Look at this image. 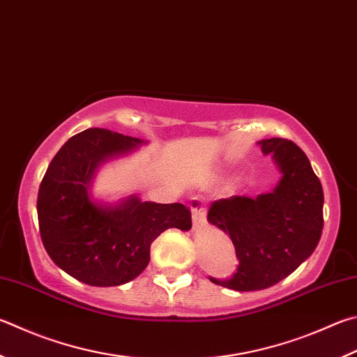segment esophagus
<instances>
[{"mask_svg":"<svg viewBox=\"0 0 357 357\" xmlns=\"http://www.w3.org/2000/svg\"><path fill=\"white\" fill-rule=\"evenodd\" d=\"M189 206H190V211H192L193 228L201 229L206 225V206H204V201L201 199V198H192Z\"/></svg>","mask_w":357,"mask_h":357,"instance_id":"obj_1","label":"esophagus"}]
</instances>
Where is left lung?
<instances>
[{
  "instance_id": "left-lung-1",
  "label": "left lung",
  "mask_w": 357,
  "mask_h": 357,
  "mask_svg": "<svg viewBox=\"0 0 357 357\" xmlns=\"http://www.w3.org/2000/svg\"><path fill=\"white\" fill-rule=\"evenodd\" d=\"M273 158L281 179L256 198L213 201L207 222L231 237L238 259L229 280L211 281L237 291L275 286L300 267L319 245L323 229V189L306 154L286 139L259 140Z\"/></svg>"
}]
</instances>
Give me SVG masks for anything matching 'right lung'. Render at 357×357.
Wrapping results in <instances>:
<instances>
[{
    "instance_id": "add662e5",
    "label": "right lung",
    "mask_w": 357,
    "mask_h": 357,
    "mask_svg": "<svg viewBox=\"0 0 357 357\" xmlns=\"http://www.w3.org/2000/svg\"><path fill=\"white\" fill-rule=\"evenodd\" d=\"M146 144L109 129H86L48 165L37 197L38 228L48 256L75 280L93 287L126 284L146 268L154 238L168 228H192L189 207L181 203L93 198L98 168Z\"/></svg>"
}]
</instances>
